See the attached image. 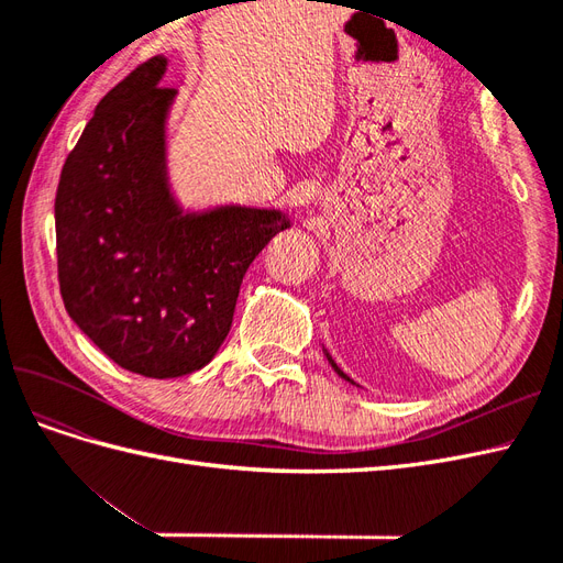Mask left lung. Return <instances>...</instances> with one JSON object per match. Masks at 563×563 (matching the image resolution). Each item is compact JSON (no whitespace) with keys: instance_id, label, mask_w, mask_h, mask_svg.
I'll list each match as a JSON object with an SVG mask.
<instances>
[{"instance_id":"1","label":"left lung","mask_w":563,"mask_h":563,"mask_svg":"<svg viewBox=\"0 0 563 563\" xmlns=\"http://www.w3.org/2000/svg\"><path fill=\"white\" fill-rule=\"evenodd\" d=\"M327 356H329V362H331V366H333V368H335V373H338V376H340V378H345V380H347V383H352V380H350V378H347V376H345V373H343V371H340V368H338V364H335V362H333V360H331V354H329V352H327Z\"/></svg>"}]
</instances>
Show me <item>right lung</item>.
<instances>
[{
  "label": "right lung",
  "instance_id": "obj_1",
  "mask_svg": "<svg viewBox=\"0 0 563 563\" xmlns=\"http://www.w3.org/2000/svg\"><path fill=\"white\" fill-rule=\"evenodd\" d=\"M166 58L141 63L96 106L56 192L67 314L114 364L145 378L207 366L230 333L240 286L282 211L183 213L166 180Z\"/></svg>",
  "mask_w": 563,
  "mask_h": 563
}]
</instances>
